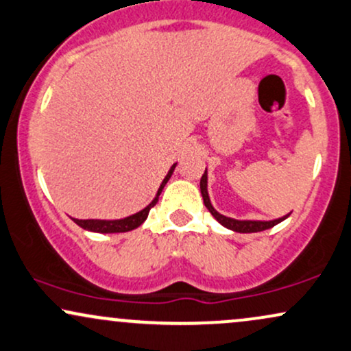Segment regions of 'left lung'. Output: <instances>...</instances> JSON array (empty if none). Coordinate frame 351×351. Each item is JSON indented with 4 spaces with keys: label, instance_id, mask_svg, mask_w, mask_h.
Returning <instances> with one entry per match:
<instances>
[{
    "label": "left lung",
    "instance_id": "8db88e82",
    "mask_svg": "<svg viewBox=\"0 0 351 351\" xmlns=\"http://www.w3.org/2000/svg\"><path fill=\"white\" fill-rule=\"evenodd\" d=\"M199 188H201V196H202V201H204V206L209 209V213L213 214L214 219H216L221 226L226 227V229L240 232V234H253V232H261V230L271 229V227L276 226V223H280L285 221V219H288L291 214V213L286 214V216H282L280 219H273V221H239V219L223 216V214L217 213L216 208L213 206V202H210V197L208 193V168H206L204 175L201 176Z\"/></svg>",
    "mask_w": 351,
    "mask_h": 351
}]
</instances>
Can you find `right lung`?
<instances>
[{
	"mask_svg": "<svg viewBox=\"0 0 351 351\" xmlns=\"http://www.w3.org/2000/svg\"><path fill=\"white\" fill-rule=\"evenodd\" d=\"M175 168H176V163H173L171 168L167 173V176L163 178L162 184H160L158 191L155 194L154 199H152L149 206H145L142 210H138V213L130 214V216L122 217V219H112V221H109V219H73V221L77 222L82 229L90 230V232H98V234H117V232H129V230L137 229L141 223L145 222L147 216H149V210L157 204L160 193H162L165 184L168 183V180L171 178Z\"/></svg>",
	"mask_w": 351,
	"mask_h": 351,
	"instance_id": "add662e5",
	"label": "right lung"
}]
</instances>
